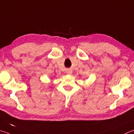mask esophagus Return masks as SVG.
<instances>
[{"label": "esophagus", "instance_id": "esophagus-1", "mask_svg": "<svg viewBox=\"0 0 134 134\" xmlns=\"http://www.w3.org/2000/svg\"><path fill=\"white\" fill-rule=\"evenodd\" d=\"M67 73L68 74H72V71H71L70 70H68L67 71Z\"/></svg>", "mask_w": 134, "mask_h": 134}]
</instances>
